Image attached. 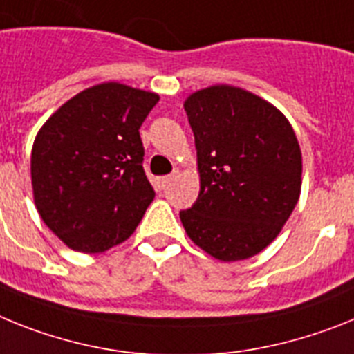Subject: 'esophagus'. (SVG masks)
Masks as SVG:
<instances>
[{"label":"esophagus","instance_id":"obj_1","mask_svg":"<svg viewBox=\"0 0 354 354\" xmlns=\"http://www.w3.org/2000/svg\"><path fill=\"white\" fill-rule=\"evenodd\" d=\"M178 174H180V171H173V174H169V176L158 178V187H160V189H165V187H167L169 183H171V181H173L174 178L178 176Z\"/></svg>","mask_w":354,"mask_h":354}]
</instances>
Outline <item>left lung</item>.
I'll list each match as a JSON object with an SVG mask.
<instances>
[{
    "label": "left lung",
    "instance_id": "left-lung-1",
    "mask_svg": "<svg viewBox=\"0 0 354 354\" xmlns=\"http://www.w3.org/2000/svg\"><path fill=\"white\" fill-rule=\"evenodd\" d=\"M201 190L180 219L217 260L254 257L274 241L301 192V149L283 113L242 88L217 85L185 101Z\"/></svg>",
    "mask_w": 354,
    "mask_h": 354
}]
</instances>
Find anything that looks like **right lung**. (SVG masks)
I'll list each match as a JSON object with an SVG mask.
<instances>
[{"instance_id":"obj_1","label":"right lung","mask_w":354,"mask_h":354,"mask_svg":"<svg viewBox=\"0 0 354 354\" xmlns=\"http://www.w3.org/2000/svg\"><path fill=\"white\" fill-rule=\"evenodd\" d=\"M153 92L101 84L46 121L32 149L35 207L71 250L101 253L133 233L155 190L144 171L139 128Z\"/></svg>"}]
</instances>
